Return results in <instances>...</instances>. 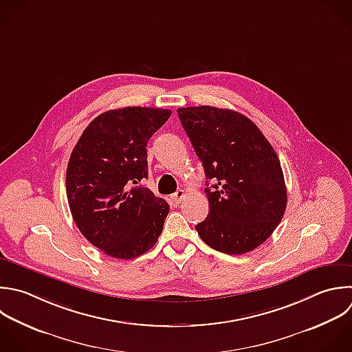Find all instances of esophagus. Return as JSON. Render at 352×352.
<instances>
[{"instance_id": "1", "label": "esophagus", "mask_w": 352, "mask_h": 352, "mask_svg": "<svg viewBox=\"0 0 352 352\" xmlns=\"http://www.w3.org/2000/svg\"><path fill=\"white\" fill-rule=\"evenodd\" d=\"M184 197H186V191H184V190H177V191L172 195V201H173L175 204H180V202L184 199Z\"/></svg>"}]
</instances>
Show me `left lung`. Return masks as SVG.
I'll use <instances>...</instances> for the list:
<instances>
[{"label":"left lung","instance_id":"8db88e82","mask_svg":"<svg viewBox=\"0 0 352 352\" xmlns=\"http://www.w3.org/2000/svg\"><path fill=\"white\" fill-rule=\"evenodd\" d=\"M177 114L208 179L205 192L210 210L195 226L198 235L227 254L256 249L278 227L287 202L275 150L260 129L236 111L199 106L177 109Z\"/></svg>","mask_w":352,"mask_h":352}]
</instances>
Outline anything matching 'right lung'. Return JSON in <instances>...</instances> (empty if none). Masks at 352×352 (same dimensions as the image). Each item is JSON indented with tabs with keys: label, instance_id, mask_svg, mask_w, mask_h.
<instances>
[{
	"label": "right lung",
	"instance_id": "obj_1",
	"mask_svg": "<svg viewBox=\"0 0 352 352\" xmlns=\"http://www.w3.org/2000/svg\"><path fill=\"white\" fill-rule=\"evenodd\" d=\"M170 110L124 107L98 116L67 165L66 192L81 234L107 256L129 260L150 250L169 205L139 182L148 177L147 142Z\"/></svg>",
	"mask_w": 352,
	"mask_h": 352
}]
</instances>
